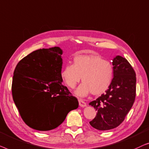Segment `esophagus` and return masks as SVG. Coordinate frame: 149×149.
<instances>
[{
	"label": "esophagus",
	"instance_id": "obj_1",
	"mask_svg": "<svg viewBox=\"0 0 149 149\" xmlns=\"http://www.w3.org/2000/svg\"><path fill=\"white\" fill-rule=\"evenodd\" d=\"M78 101H79V106L81 107H84L86 106V102L84 101L82 99H80V98H79V99L78 100Z\"/></svg>",
	"mask_w": 149,
	"mask_h": 149
}]
</instances>
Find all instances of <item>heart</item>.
<instances>
[{"label":"heart","instance_id":"heart-1","mask_svg":"<svg viewBox=\"0 0 149 149\" xmlns=\"http://www.w3.org/2000/svg\"><path fill=\"white\" fill-rule=\"evenodd\" d=\"M61 77L70 88H74L77 83L83 81L75 91L79 96L91 93L100 95L105 93L111 85L114 70L109 61L96 54H79L74 57L73 65L67 64L62 69Z\"/></svg>","mask_w":149,"mask_h":149}]
</instances>
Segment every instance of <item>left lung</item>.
<instances>
[{
    "label": "left lung",
    "instance_id": "left-lung-1",
    "mask_svg": "<svg viewBox=\"0 0 149 149\" xmlns=\"http://www.w3.org/2000/svg\"><path fill=\"white\" fill-rule=\"evenodd\" d=\"M113 82L105 94L91 102L97 113L90 124L98 130L105 131L119 126L125 119L136 98V73L126 58L117 56L112 62Z\"/></svg>",
    "mask_w": 149,
    "mask_h": 149
}]
</instances>
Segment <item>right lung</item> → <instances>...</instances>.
Returning a JSON list of instances; mask_svg holds the SVG:
<instances>
[{"mask_svg":"<svg viewBox=\"0 0 149 149\" xmlns=\"http://www.w3.org/2000/svg\"><path fill=\"white\" fill-rule=\"evenodd\" d=\"M62 53L56 47L36 50L15 69L13 98L24 122L36 130L56 128L78 107V100L62 84Z\"/></svg>","mask_w":149,"mask_h":149,"instance_id":"right-lung-1","label":"right lung"}]
</instances>
